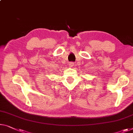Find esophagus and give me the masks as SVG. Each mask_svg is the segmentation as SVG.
<instances>
[{
    "mask_svg": "<svg viewBox=\"0 0 133 133\" xmlns=\"http://www.w3.org/2000/svg\"><path fill=\"white\" fill-rule=\"evenodd\" d=\"M69 67H73V66H74V63H73V62L69 63Z\"/></svg>",
    "mask_w": 133,
    "mask_h": 133,
    "instance_id": "34e87169",
    "label": "esophagus"
}]
</instances>
